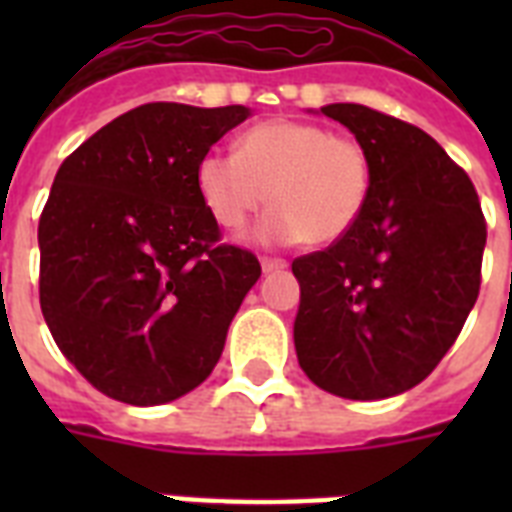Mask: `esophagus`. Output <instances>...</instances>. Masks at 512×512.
I'll return each mask as SVG.
<instances>
[{
  "label": "esophagus",
  "mask_w": 512,
  "mask_h": 512,
  "mask_svg": "<svg viewBox=\"0 0 512 512\" xmlns=\"http://www.w3.org/2000/svg\"><path fill=\"white\" fill-rule=\"evenodd\" d=\"M260 265H263L265 273H271V271L287 268V260H281V257H260Z\"/></svg>",
  "instance_id": "obj_1"
}]
</instances>
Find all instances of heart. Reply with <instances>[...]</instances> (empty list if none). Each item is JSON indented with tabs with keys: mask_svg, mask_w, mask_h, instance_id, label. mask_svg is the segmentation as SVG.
<instances>
[{
	"mask_svg": "<svg viewBox=\"0 0 512 512\" xmlns=\"http://www.w3.org/2000/svg\"><path fill=\"white\" fill-rule=\"evenodd\" d=\"M196 185L217 223L239 231L268 204L257 236L265 244H332L364 215L372 156L361 140L300 119H268L239 138V154L209 151Z\"/></svg>",
	"mask_w": 512,
	"mask_h": 512,
	"instance_id": "b5f03b06",
	"label": "heart"
}]
</instances>
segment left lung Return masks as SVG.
<instances>
[{
  "label": "left lung",
  "mask_w": 512,
  "mask_h": 512,
  "mask_svg": "<svg viewBox=\"0 0 512 512\" xmlns=\"http://www.w3.org/2000/svg\"><path fill=\"white\" fill-rule=\"evenodd\" d=\"M321 114L372 156L364 215L297 257V361L321 390L377 401L420 385L452 348L481 289L486 220L468 172L414 124L358 103Z\"/></svg>",
  "instance_id": "1"
}]
</instances>
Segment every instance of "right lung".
I'll return each mask as SVG.
<instances>
[{"mask_svg": "<svg viewBox=\"0 0 512 512\" xmlns=\"http://www.w3.org/2000/svg\"><path fill=\"white\" fill-rule=\"evenodd\" d=\"M247 116L146 103L60 164L39 217V303L60 353L108 398L191 393L260 279L252 252L220 241L196 185L201 156Z\"/></svg>", "mask_w": 512, "mask_h": 512, "instance_id": "obj_1", "label": "right lung"}]
</instances>
